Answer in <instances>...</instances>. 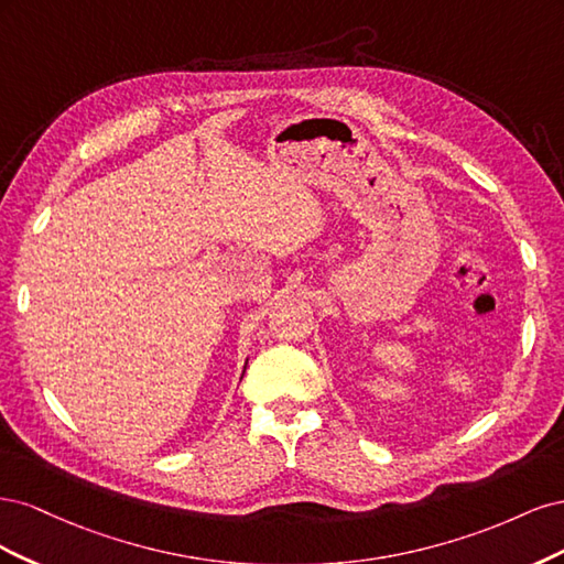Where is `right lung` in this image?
<instances>
[{"mask_svg":"<svg viewBox=\"0 0 564 564\" xmlns=\"http://www.w3.org/2000/svg\"><path fill=\"white\" fill-rule=\"evenodd\" d=\"M245 369H247V365H245Z\"/></svg>","mask_w":564,"mask_h":564,"instance_id":"1","label":"right lung"}]
</instances>
